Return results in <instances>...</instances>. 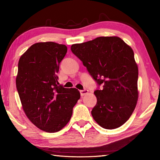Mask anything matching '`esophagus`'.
<instances>
[{
    "mask_svg": "<svg viewBox=\"0 0 160 160\" xmlns=\"http://www.w3.org/2000/svg\"><path fill=\"white\" fill-rule=\"evenodd\" d=\"M80 92L81 96H85V95H87L88 93H89V91H88L87 89H84V90L80 91Z\"/></svg>",
    "mask_w": 160,
    "mask_h": 160,
    "instance_id": "obj_1",
    "label": "esophagus"
}]
</instances>
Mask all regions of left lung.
Returning a JSON list of instances; mask_svg holds the SVG:
<instances>
[{
	"label": "left lung",
	"mask_w": 160,
	"mask_h": 160,
	"mask_svg": "<svg viewBox=\"0 0 160 160\" xmlns=\"http://www.w3.org/2000/svg\"><path fill=\"white\" fill-rule=\"evenodd\" d=\"M71 49L103 85V89L94 92V120L106 129L121 127L130 118L138 100V67L132 48L118 36H102L73 44Z\"/></svg>",
	"instance_id": "left-lung-1"
}]
</instances>
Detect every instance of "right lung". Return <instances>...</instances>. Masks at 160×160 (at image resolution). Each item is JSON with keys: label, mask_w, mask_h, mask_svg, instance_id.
Returning <instances> with one entry per match:
<instances>
[{"label": "right lung", "mask_w": 160, "mask_h": 160, "mask_svg": "<svg viewBox=\"0 0 160 160\" xmlns=\"http://www.w3.org/2000/svg\"><path fill=\"white\" fill-rule=\"evenodd\" d=\"M67 52L64 45L37 42L18 61L16 84L22 109L32 124L47 132L65 127L80 98L75 88L58 86L56 73Z\"/></svg>", "instance_id": "1"}]
</instances>
